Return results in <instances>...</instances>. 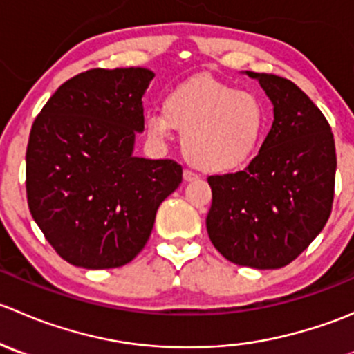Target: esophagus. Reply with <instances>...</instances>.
Instances as JSON below:
<instances>
[{"mask_svg":"<svg viewBox=\"0 0 354 354\" xmlns=\"http://www.w3.org/2000/svg\"><path fill=\"white\" fill-rule=\"evenodd\" d=\"M183 180L190 183V181L198 180V174L194 173V171H190V169H185V171H183Z\"/></svg>","mask_w":354,"mask_h":354,"instance_id":"34e87169","label":"esophagus"}]
</instances>
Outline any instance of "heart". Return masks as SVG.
<instances>
[{"mask_svg": "<svg viewBox=\"0 0 354 354\" xmlns=\"http://www.w3.org/2000/svg\"><path fill=\"white\" fill-rule=\"evenodd\" d=\"M147 131L166 140L183 133L185 157L207 173H230L252 159L262 142L266 108L255 92L224 82L197 78L174 88L162 113L147 116Z\"/></svg>", "mask_w": 354, "mask_h": 354, "instance_id": "heart-1", "label": "heart"}]
</instances>
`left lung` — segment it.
Listing matches in <instances>:
<instances>
[{
  "label": "left lung",
  "instance_id": "8db88e82",
  "mask_svg": "<svg viewBox=\"0 0 354 354\" xmlns=\"http://www.w3.org/2000/svg\"><path fill=\"white\" fill-rule=\"evenodd\" d=\"M274 106L259 154L238 173L209 176L207 233L236 266L281 269L324 230L332 210L335 144L322 111L291 80L246 71Z\"/></svg>",
  "mask_w": 354,
  "mask_h": 354
}]
</instances>
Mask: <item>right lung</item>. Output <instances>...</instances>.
<instances>
[{
  "label": "right lung",
  "mask_w": 354,
  "mask_h": 354,
  "mask_svg": "<svg viewBox=\"0 0 354 354\" xmlns=\"http://www.w3.org/2000/svg\"><path fill=\"white\" fill-rule=\"evenodd\" d=\"M147 68H94L51 95L25 156L32 217L62 259L84 269L131 262L147 243L162 200L181 183L171 159L135 157L144 131Z\"/></svg>",
  "instance_id": "add662e5"
}]
</instances>
